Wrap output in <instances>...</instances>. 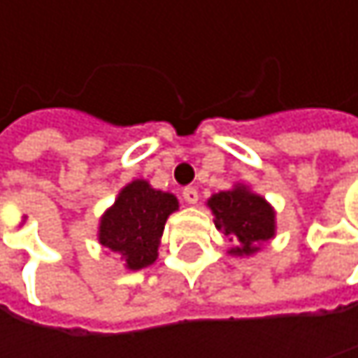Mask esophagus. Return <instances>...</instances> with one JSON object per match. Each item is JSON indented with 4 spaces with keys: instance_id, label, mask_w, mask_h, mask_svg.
<instances>
[{
    "instance_id": "esophagus-1",
    "label": "esophagus",
    "mask_w": 358,
    "mask_h": 358,
    "mask_svg": "<svg viewBox=\"0 0 358 358\" xmlns=\"http://www.w3.org/2000/svg\"><path fill=\"white\" fill-rule=\"evenodd\" d=\"M182 196H184V201H186L188 205H194V203L199 201V190H196L194 186H186V188L182 190Z\"/></svg>"
}]
</instances>
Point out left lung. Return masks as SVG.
Wrapping results in <instances>:
<instances>
[{
	"label": "left lung",
	"mask_w": 358,
	"mask_h": 358,
	"mask_svg": "<svg viewBox=\"0 0 358 358\" xmlns=\"http://www.w3.org/2000/svg\"><path fill=\"white\" fill-rule=\"evenodd\" d=\"M207 205L215 215V228L238 243V247L230 250L232 255L249 257L275 236L273 207L245 184L213 194Z\"/></svg>",
	"instance_id": "8db88e82"
}]
</instances>
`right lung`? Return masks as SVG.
Returning <instances> with one entry per match:
<instances>
[{
  "label": "right lung",
  "instance_id": "add662e5",
  "mask_svg": "<svg viewBox=\"0 0 358 358\" xmlns=\"http://www.w3.org/2000/svg\"><path fill=\"white\" fill-rule=\"evenodd\" d=\"M178 209L172 192L153 188L147 180L126 184L99 224V243L120 252L126 269H143L157 259L168 217Z\"/></svg>",
  "mask_w": 358,
  "mask_h": 358
}]
</instances>
